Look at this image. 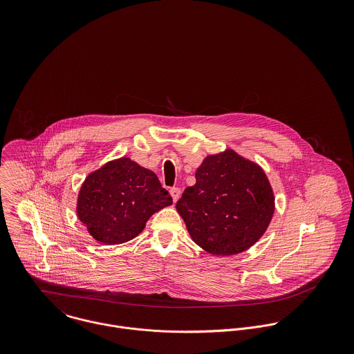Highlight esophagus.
<instances>
[{
	"instance_id": "esophagus-1",
	"label": "esophagus",
	"mask_w": 354,
	"mask_h": 354,
	"mask_svg": "<svg viewBox=\"0 0 354 354\" xmlns=\"http://www.w3.org/2000/svg\"><path fill=\"white\" fill-rule=\"evenodd\" d=\"M170 194H171L173 202L176 203L180 199V196H181V189H180V188H171V189H170Z\"/></svg>"
}]
</instances>
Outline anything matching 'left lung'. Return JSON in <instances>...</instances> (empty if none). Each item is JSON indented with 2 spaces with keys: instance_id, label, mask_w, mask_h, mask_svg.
<instances>
[{
  "instance_id": "obj_1",
  "label": "left lung",
  "mask_w": 354,
  "mask_h": 354,
  "mask_svg": "<svg viewBox=\"0 0 354 354\" xmlns=\"http://www.w3.org/2000/svg\"><path fill=\"white\" fill-rule=\"evenodd\" d=\"M196 184L176 204L191 239L205 252H245L266 233L275 196L261 166L233 149L209 153L198 167Z\"/></svg>"
}]
</instances>
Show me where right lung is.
<instances>
[{
  "instance_id": "add662e5",
  "label": "right lung",
  "mask_w": 354,
  "mask_h": 354,
  "mask_svg": "<svg viewBox=\"0 0 354 354\" xmlns=\"http://www.w3.org/2000/svg\"><path fill=\"white\" fill-rule=\"evenodd\" d=\"M171 204L170 194L152 170L121 156L86 177L76 214L94 240L117 245L139 236L150 216Z\"/></svg>"
}]
</instances>
